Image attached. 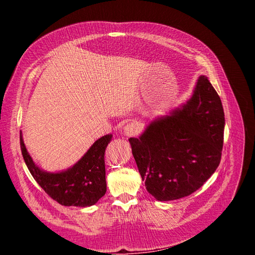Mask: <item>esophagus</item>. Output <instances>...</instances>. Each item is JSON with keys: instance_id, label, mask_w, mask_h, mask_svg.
<instances>
[{"instance_id": "obj_1", "label": "esophagus", "mask_w": 255, "mask_h": 255, "mask_svg": "<svg viewBox=\"0 0 255 255\" xmlns=\"http://www.w3.org/2000/svg\"><path fill=\"white\" fill-rule=\"evenodd\" d=\"M139 130H140V128L137 122H129L125 128H123V134H125L127 137H130V136L137 135L139 133Z\"/></svg>"}]
</instances>
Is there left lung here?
Masks as SVG:
<instances>
[{
  "label": "left lung",
  "mask_w": 255,
  "mask_h": 255,
  "mask_svg": "<svg viewBox=\"0 0 255 255\" xmlns=\"http://www.w3.org/2000/svg\"><path fill=\"white\" fill-rule=\"evenodd\" d=\"M223 130L221 100L207 76L200 75L186 103L128 139L149 194L172 201L201 187L219 166Z\"/></svg>",
  "instance_id": "left-lung-1"
}]
</instances>
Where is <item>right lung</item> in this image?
Instances as JSON below:
<instances>
[{
	"label": "right lung",
	"mask_w": 255,
	"mask_h": 255,
	"mask_svg": "<svg viewBox=\"0 0 255 255\" xmlns=\"http://www.w3.org/2000/svg\"><path fill=\"white\" fill-rule=\"evenodd\" d=\"M112 138V134L99 138L72 167L63 171L49 172L35 164L20 130L22 156L30 174L53 200L65 206H91L105 195L104 154Z\"/></svg>",
	"instance_id": "obj_1"
}]
</instances>
